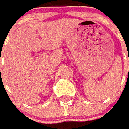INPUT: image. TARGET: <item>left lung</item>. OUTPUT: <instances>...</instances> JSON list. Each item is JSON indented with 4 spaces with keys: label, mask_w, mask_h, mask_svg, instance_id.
Segmentation results:
<instances>
[{
    "label": "left lung",
    "mask_w": 129,
    "mask_h": 129,
    "mask_svg": "<svg viewBox=\"0 0 129 129\" xmlns=\"http://www.w3.org/2000/svg\"><path fill=\"white\" fill-rule=\"evenodd\" d=\"M128 60H129V54H128Z\"/></svg>",
    "instance_id": "1"
}]
</instances>
